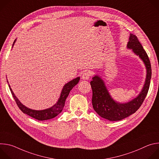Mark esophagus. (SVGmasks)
<instances>
[{"label":"esophagus","mask_w":159,"mask_h":159,"mask_svg":"<svg viewBox=\"0 0 159 159\" xmlns=\"http://www.w3.org/2000/svg\"><path fill=\"white\" fill-rule=\"evenodd\" d=\"M90 73L89 72H85L83 74H82V79H83V80H88V79H89V78H90Z\"/></svg>","instance_id":"1"}]
</instances>
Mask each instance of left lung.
Returning <instances> with one entry per match:
<instances>
[{"label":"left lung","instance_id":"1","mask_svg":"<svg viewBox=\"0 0 159 159\" xmlns=\"http://www.w3.org/2000/svg\"><path fill=\"white\" fill-rule=\"evenodd\" d=\"M126 47L139 57L146 68L145 84L137 97L125 103L119 102L111 97L104 81L99 75H94L93 80L90 81L93 89L92 102L94 111L101 117L111 121L121 120L137 111L142 104L150 87L152 77L151 65L148 57L137 37L130 33Z\"/></svg>","mask_w":159,"mask_h":159}]
</instances>
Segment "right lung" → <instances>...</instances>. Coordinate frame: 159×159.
I'll return each instance as SVG.
<instances>
[{"mask_svg":"<svg viewBox=\"0 0 159 159\" xmlns=\"http://www.w3.org/2000/svg\"><path fill=\"white\" fill-rule=\"evenodd\" d=\"M16 41V39L14 40L12 47H14V43ZM80 80V77H76L75 79L70 80V82H67L64 85L63 87V89L61 90V92L60 96V98L58 99V101L51 107L45 109L43 110H34L30 108H28V107L25 106V105L22 104L20 101L17 99V98L15 96L14 92L12 91V89L11 88L10 85L9 84V87L10 88L11 92L12 93V95L15 99V101L16 104H17L19 108L24 112L25 114H26L29 115L30 116L38 120L39 121H44V120H47L52 119L55 117H56L62 111V109L65 106V102L66 101V98L69 96L70 90L73 89V87L77 85ZM7 83L9 84L8 80H7Z\"/></svg>","mask_w":159,"mask_h":159,"instance_id":"1","label":"right lung"}]
</instances>
